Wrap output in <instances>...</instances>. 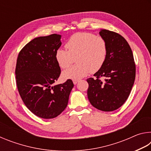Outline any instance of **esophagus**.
<instances>
[{"mask_svg": "<svg viewBox=\"0 0 151 151\" xmlns=\"http://www.w3.org/2000/svg\"><path fill=\"white\" fill-rule=\"evenodd\" d=\"M79 82V80H73V83L74 85H76Z\"/></svg>", "mask_w": 151, "mask_h": 151, "instance_id": "1", "label": "esophagus"}]
</instances>
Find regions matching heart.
<instances>
[{"label": "heart", "mask_w": 151, "mask_h": 151, "mask_svg": "<svg viewBox=\"0 0 151 151\" xmlns=\"http://www.w3.org/2000/svg\"><path fill=\"white\" fill-rule=\"evenodd\" d=\"M65 47L59 48L55 53L56 60L61 68L69 67L76 57V65L63 73L65 79L78 80L94 73L103 67L108 54L106 40L101 36L91 32H76L67 40Z\"/></svg>", "instance_id": "heart-1"}]
</instances>
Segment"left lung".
<instances>
[{
    "instance_id": "obj_1",
    "label": "left lung",
    "mask_w": 151,
    "mask_h": 151,
    "mask_svg": "<svg viewBox=\"0 0 151 151\" xmlns=\"http://www.w3.org/2000/svg\"><path fill=\"white\" fill-rule=\"evenodd\" d=\"M106 40L108 54L105 63L94 76L88 78L87 95L91 104L101 111L109 112L120 108L131 93L136 66L131 47L124 37L116 32L101 29ZM105 78V81L99 79Z\"/></svg>"
}]
</instances>
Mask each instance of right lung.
I'll return each instance as SVG.
<instances>
[{
  "mask_svg": "<svg viewBox=\"0 0 151 151\" xmlns=\"http://www.w3.org/2000/svg\"><path fill=\"white\" fill-rule=\"evenodd\" d=\"M60 39L57 34L35 38L22 48L17 60L15 75L20 97L33 114L45 119L55 118L66 109L74 86L70 79L52 85L60 74L55 58Z\"/></svg>",
  "mask_w": 151,
  "mask_h": 151,
  "instance_id": "add662e5",
  "label": "right lung"
}]
</instances>
